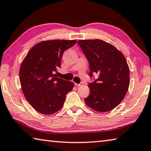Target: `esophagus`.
Listing matches in <instances>:
<instances>
[{
    "label": "esophagus",
    "mask_w": 151,
    "mask_h": 151,
    "mask_svg": "<svg viewBox=\"0 0 151 151\" xmlns=\"http://www.w3.org/2000/svg\"><path fill=\"white\" fill-rule=\"evenodd\" d=\"M75 85L76 86H81L82 85H83V83H81L80 84H77V83H75Z\"/></svg>",
    "instance_id": "1"
}]
</instances>
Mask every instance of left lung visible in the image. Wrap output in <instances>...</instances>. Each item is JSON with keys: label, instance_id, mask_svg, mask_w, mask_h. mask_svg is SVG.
Masks as SVG:
<instances>
[{"label": "left lung", "instance_id": "1", "mask_svg": "<svg viewBox=\"0 0 151 151\" xmlns=\"http://www.w3.org/2000/svg\"><path fill=\"white\" fill-rule=\"evenodd\" d=\"M89 63V76L98 78L88 84L90 94L86 105L97 112H105L115 108L123 100L130 84L129 67L123 54L109 42L100 39L77 42Z\"/></svg>", "mask_w": 151, "mask_h": 151}]
</instances>
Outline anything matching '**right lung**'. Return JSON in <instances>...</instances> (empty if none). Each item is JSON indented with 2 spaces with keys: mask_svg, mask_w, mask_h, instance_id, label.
<instances>
[{
  "mask_svg": "<svg viewBox=\"0 0 151 151\" xmlns=\"http://www.w3.org/2000/svg\"><path fill=\"white\" fill-rule=\"evenodd\" d=\"M76 40H48L30 48L19 70L20 86L24 96L35 111L52 114L62 108L66 94L74 87L73 82L56 77L60 67L63 52Z\"/></svg>",
  "mask_w": 151,
  "mask_h": 151,
  "instance_id": "right-lung-1",
  "label": "right lung"
}]
</instances>
